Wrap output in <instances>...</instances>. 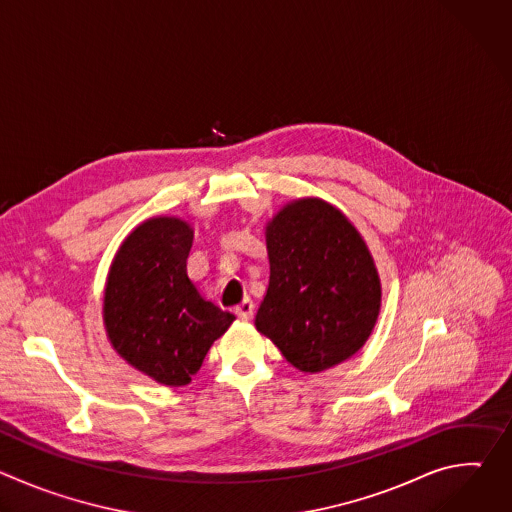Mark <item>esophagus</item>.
I'll return each mask as SVG.
<instances>
[{
  "mask_svg": "<svg viewBox=\"0 0 512 512\" xmlns=\"http://www.w3.org/2000/svg\"><path fill=\"white\" fill-rule=\"evenodd\" d=\"M253 310H255V304H253V300H249V298H245L237 308H235V314L239 316V318H243V320H249L251 316H253Z\"/></svg>",
  "mask_w": 512,
  "mask_h": 512,
  "instance_id": "34e87169",
  "label": "esophagus"
}]
</instances>
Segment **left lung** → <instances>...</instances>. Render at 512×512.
I'll return each mask as SVG.
<instances>
[{"label":"left lung","mask_w":512,"mask_h":512,"mask_svg":"<svg viewBox=\"0 0 512 512\" xmlns=\"http://www.w3.org/2000/svg\"><path fill=\"white\" fill-rule=\"evenodd\" d=\"M265 241L271 273L257 330L304 373L358 352L379 318L381 281L348 218L324 200H296L267 225Z\"/></svg>","instance_id":"1"}]
</instances>
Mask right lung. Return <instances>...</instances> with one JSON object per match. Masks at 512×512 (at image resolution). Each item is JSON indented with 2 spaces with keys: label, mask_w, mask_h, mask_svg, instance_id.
<instances>
[{
  "label": "right lung",
  "mask_w": 512,
  "mask_h": 512,
  "mask_svg": "<svg viewBox=\"0 0 512 512\" xmlns=\"http://www.w3.org/2000/svg\"><path fill=\"white\" fill-rule=\"evenodd\" d=\"M192 237L180 218H150L119 247L105 287L103 316L113 348L168 387L188 385L235 320L188 279Z\"/></svg>",
  "instance_id": "add662e5"
}]
</instances>
